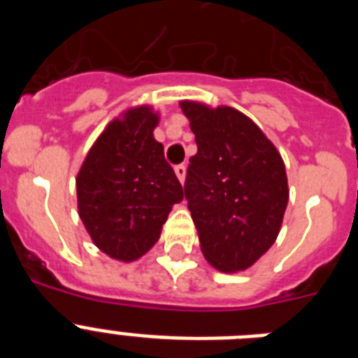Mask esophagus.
Returning <instances> with one entry per match:
<instances>
[{"label": "esophagus", "instance_id": "1", "mask_svg": "<svg viewBox=\"0 0 358 358\" xmlns=\"http://www.w3.org/2000/svg\"><path fill=\"white\" fill-rule=\"evenodd\" d=\"M173 170H176L177 179H179L181 182H185V179H186V166H185V164H177Z\"/></svg>", "mask_w": 358, "mask_h": 358}]
</instances>
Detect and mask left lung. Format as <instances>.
I'll list each match as a JSON object with an SVG mask.
<instances>
[{"instance_id":"left-lung-1","label":"left lung","mask_w":358,"mask_h":358,"mask_svg":"<svg viewBox=\"0 0 358 358\" xmlns=\"http://www.w3.org/2000/svg\"><path fill=\"white\" fill-rule=\"evenodd\" d=\"M195 134L185 195L201 251L220 273L245 271L271 249L289 202L285 163L240 110L182 100Z\"/></svg>"}]
</instances>
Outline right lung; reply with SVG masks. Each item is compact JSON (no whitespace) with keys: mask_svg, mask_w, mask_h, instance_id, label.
I'll return each instance as SVG.
<instances>
[{"mask_svg":"<svg viewBox=\"0 0 358 358\" xmlns=\"http://www.w3.org/2000/svg\"><path fill=\"white\" fill-rule=\"evenodd\" d=\"M159 113L123 110L107 123L77 173V204L91 240L109 258L134 262L159 240L181 182L154 138Z\"/></svg>","mask_w":358,"mask_h":358,"instance_id":"1","label":"right lung"}]
</instances>
